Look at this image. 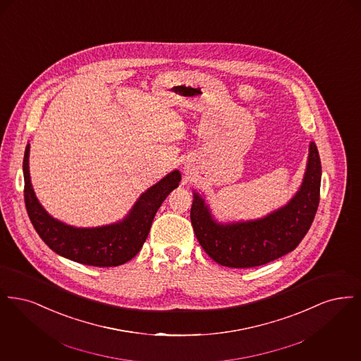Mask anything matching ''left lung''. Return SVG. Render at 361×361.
<instances>
[{"mask_svg": "<svg viewBox=\"0 0 361 361\" xmlns=\"http://www.w3.org/2000/svg\"><path fill=\"white\" fill-rule=\"evenodd\" d=\"M321 159L310 143L303 183L291 200L269 215L233 224H218L199 193H193L190 222L207 255L228 268H253L292 252L309 231L319 204Z\"/></svg>", "mask_w": 361, "mask_h": 361, "instance_id": "8db88e82", "label": "left lung"}]
</instances>
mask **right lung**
<instances>
[{"label":"right lung","instance_id":"add662e5","mask_svg":"<svg viewBox=\"0 0 361 361\" xmlns=\"http://www.w3.org/2000/svg\"><path fill=\"white\" fill-rule=\"evenodd\" d=\"M28 162L30 143L23 161L24 202L36 233L56 255L92 267H118L135 257L149 235L158 208L181 180L180 172L173 171L142 193L121 222L84 228L59 222L47 214L35 196Z\"/></svg>","mask_w":361,"mask_h":361}]
</instances>
